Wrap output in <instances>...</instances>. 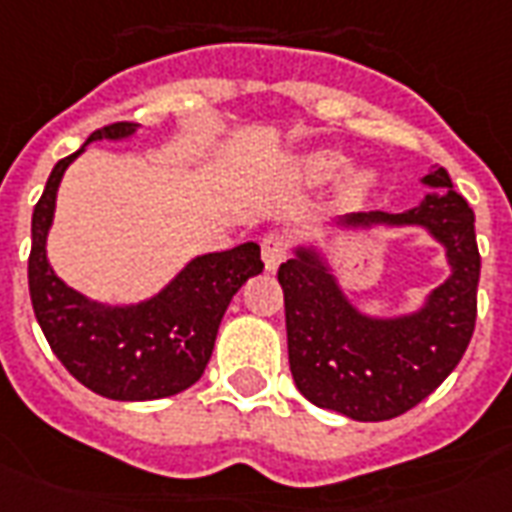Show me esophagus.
I'll return each instance as SVG.
<instances>
[{
    "instance_id": "esophagus-1",
    "label": "esophagus",
    "mask_w": 512,
    "mask_h": 512,
    "mask_svg": "<svg viewBox=\"0 0 512 512\" xmlns=\"http://www.w3.org/2000/svg\"><path fill=\"white\" fill-rule=\"evenodd\" d=\"M289 256V242L283 234H267L264 240H261V259H264V267L267 270H278L281 267V261Z\"/></svg>"
}]
</instances>
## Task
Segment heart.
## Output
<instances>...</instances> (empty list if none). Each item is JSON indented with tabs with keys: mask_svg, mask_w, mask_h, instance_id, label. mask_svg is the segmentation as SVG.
Wrapping results in <instances>:
<instances>
[{
	"mask_svg": "<svg viewBox=\"0 0 512 512\" xmlns=\"http://www.w3.org/2000/svg\"><path fill=\"white\" fill-rule=\"evenodd\" d=\"M305 174L313 179H330L338 174V169L343 166L341 155H333V152H316L311 158H305Z\"/></svg>",
	"mask_w": 512,
	"mask_h": 512,
	"instance_id": "heart-1",
	"label": "heart"
}]
</instances>
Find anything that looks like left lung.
Wrapping results in <instances>:
<instances>
[{
	"label": "left lung",
	"instance_id": "obj_1",
	"mask_svg": "<svg viewBox=\"0 0 512 512\" xmlns=\"http://www.w3.org/2000/svg\"><path fill=\"white\" fill-rule=\"evenodd\" d=\"M423 185L434 190L412 210L354 212L338 220L349 229L417 226L445 248L450 278L420 311L390 319L357 311L313 248L300 245L278 270L297 390L311 404L360 423L393 420L428 398L461 363L475 333V212L445 169L425 174Z\"/></svg>",
	"mask_w": 512,
	"mask_h": 512
}]
</instances>
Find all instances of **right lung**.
<instances>
[{"label":"right lung","instance_id":"add662e5","mask_svg":"<svg viewBox=\"0 0 512 512\" xmlns=\"http://www.w3.org/2000/svg\"><path fill=\"white\" fill-rule=\"evenodd\" d=\"M136 128L133 122H114L95 130L87 144L119 141ZM87 144L54 166L32 212L29 297L37 324L59 363L92 393L111 401L169 398L201 379L231 297L264 270L261 251L256 242H245L196 256L163 292L138 305H103L70 289L48 264L46 237L62 174Z\"/></svg>","mask_w":512,"mask_h":512}]
</instances>
